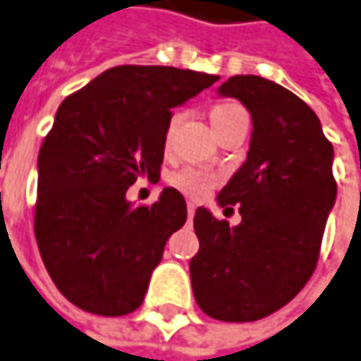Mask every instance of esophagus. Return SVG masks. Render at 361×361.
I'll return each instance as SVG.
<instances>
[{"label":"esophagus","mask_w":361,"mask_h":361,"mask_svg":"<svg viewBox=\"0 0 361 361\" xmlns=\"http://www.w3.org/2000/svg\"><path fill=\"white\" fill-rule=\"evenodd\" d=\"M194 213H196V202H188V214L194 216Z\"/></svg>","instance_id":"34e87169"}]
</instances>
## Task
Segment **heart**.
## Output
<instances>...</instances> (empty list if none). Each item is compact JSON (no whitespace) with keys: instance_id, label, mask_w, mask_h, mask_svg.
I'll return each instance as SVG.
<instances>
[{"instance_id":"obj_1","label":"heart","mask_w":361,"mask_h":361,"mask_svg":"<svg viewBox=\"0 0 361 361\" xmlns=\"http://www.w3.org/2000/svg\"><path fill=\"white\" fill-rule=\"evenodd\" d=\"M178 115H173L167 123L165 130V147L169 148L171 138H173V130L178 126ZM238 121H247V115L244 111V107H240L238 103H216L211 109V123H213L214 132L221 134L223 130H227L229 126L238 123ZM169 183L180 190L181 194L190 196V198H202L214 183L213 173H207L202 169L196 167H183L180 171L169 176Z\"/></svg>"}]
</instances>
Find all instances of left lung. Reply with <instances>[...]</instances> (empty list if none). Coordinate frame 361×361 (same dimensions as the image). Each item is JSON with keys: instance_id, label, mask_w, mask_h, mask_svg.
<instances>
[{"instance_id": "1", "label": "left lung", "mask_w": 361, "mask_h": 361, "mask_svg": "<svg viewBox=\"0 0 361 361\" xmlns=\"http://www.w3.org/2000/svg\"><path fill=\"white\" fill-rule=\"evenodd\" d=\"M252 114L246 163L216 196L242 223L196 209L198 254L190 260L196 304L223 322L260 320L289 304L312 277L337 198L333 145L291 90L260 76L219 86Z\"/></svg>"}]
</instances>
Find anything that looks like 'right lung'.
Wrapping results in <instances>:
<instances>
[{"mask_svg":"<svg viewBox=\"0 0 361 361\" xmlns=\"http://www.w3.org/2000/svg\"><path fill=\"white\" fill-rule=\"evenodd\" d=\"M219 76L169 66H117L59 105L39 150L35 235L66 300L99 316H123L148 281L185 200L165 188L154 204L132 207L136 180H159L171 109Z\"/></svg>","mask_w":361,"mask_h":361,"instance_id":"right-lung-1","label":"right lung"}]
</instances>
